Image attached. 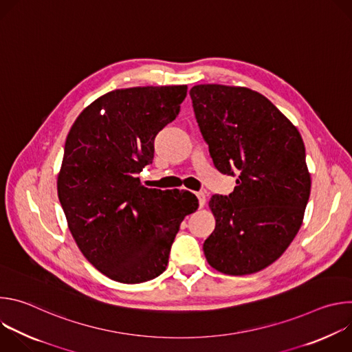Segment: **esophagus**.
I'll use <instances>...</instances> for the list:
<instances>
[{
	"instance_id": "obj_1",
	"label": "esophagus",
	"mask_w": 352,
	"mask_h": 352,
	"mask_svg": "<svg viewBox=\"0 0 352 352\" xmlns=\"http://www.w3.org/2000/svg\"><path fill=\"white\" fill-rule=\"evenodd\" d=\"M196 196L199 199V208H204L205 204H206V193L205 192H197Z\"/></svg>"
}]
</instances>
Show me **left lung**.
Returning a JSON list of instances; mask_svg holds the SVG:
<instances>
[{"label":"left lung","mask_w":352,"mask_h":352,"mask_svg":"<svg viewBox=\"0 0 352 352\" xmlns=\"http://www.w3.org/2000/svg\"><path fill=\"white\" fill-rule=\"evenodd\" d=\"M189 94L216 168L239 174L232 193L209 202L216 228L204 243L206 261L228 276L261 272L284 254L304 220L311 193L304 140L255 90L212 83Z\"/></svg>","instance_id":"obj_1"}]
</instances>
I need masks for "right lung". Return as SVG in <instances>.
Returning <instances> with one entry per match:
<instances>
[{
	"label": "right lung",
	"instance_id": "obj_1",
	"mask_svg": "<svg viewBox=\"0 0 352 352\" xmlns=\"http://www.w3.org/2000/svg\"><path fill=\"white\" fill-rule=\"evenodd\" d=\"M186 85L117 89L96 98L65 142L57 190L83 256L109 278L138 284L160 276L185 216L189 190L146 188L156 135L179 113Z\"/></svg>",
	"mask_w": 352,
	"mask_h": 352
}]
</instances>
